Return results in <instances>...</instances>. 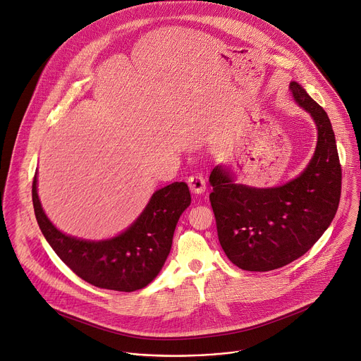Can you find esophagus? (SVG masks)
<instances>
[{
	"mask_svg": "<svg viewBox=\"0 0 361 361\" xmlns=\"http://www.w3.org/2000/svg\"><path fill=\"white\" fill-rule=\"evenodd\" d=\"M188 185H189L190 190L195 193V195H202L207 189V182L202 175H192L188 179Z\"/></svg>",
	"mask_w": 361,
	"mask_h": 361,
	"instance_id": "34e87169",
	"label": "esophagus"
}]
</instances>
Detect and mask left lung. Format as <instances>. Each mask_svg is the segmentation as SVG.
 Instances as JSON below:
<instances>
[{"label": "left lung", "instance_id": "obj_1", "mask_svg": "<svg viewBox=\"0 0 361 361\" xmlns=\"http://www.w3.org/2000/svg\"><path fill=\"white\" fill-rule=\"evenodd\" d=\"M289 90L317 127V147L307 168L271 188L237 183L224 164L209 175L219 244L231 263L248 271L279 269L307 253L340 204L341 166L331 121L298 82L292 80Z\"/></svg>", "mask_w": 361, "mask_h": 361}]
</instances>
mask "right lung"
<instances>
[{"label": "right lung", "instance_id": "1", "mask_svg": "<svg viewBox=\"0 0 361 361\" xmlns=\"http://www.w3.org/2000/svg\"><path fill=\"white\" fill-rule=\"evenodd\" d=\"M33 207L37 224L59 259L85 282L118 292L146 288L168 259L182 212L190 205L185 182H173L153 192L147 205L120 234L85 240L62 233L47 218L33 180Z\"/></svg>", "mask_w": 361, "mask_h": 361}]
</instances>
